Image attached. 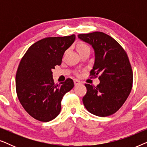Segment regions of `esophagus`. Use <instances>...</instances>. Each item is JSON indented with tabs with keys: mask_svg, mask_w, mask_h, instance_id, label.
I'll use <instances>...</instances> for the list:
<instances>
[{
	"mask_svg": "<svg viewBox=\"0 0 147 147\" xmlns=\"http://www.w3.org/2000/svg\"><path fill=\"white\" fill-rule=\"evenodd\" d=\"M81 84V82H80L79 80H74V84H75V86H78V85H80V84Z\"/></svg>",
	"mask_w": 147,
	"mask_h": 147,
	"instance_id": "obj_1",
	"label": "esophagus"
}]
</instances>
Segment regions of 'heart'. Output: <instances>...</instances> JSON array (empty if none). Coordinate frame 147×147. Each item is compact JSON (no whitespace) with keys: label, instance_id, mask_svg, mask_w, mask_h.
<instances>
[{"label":"heart","instance_id":"b5f03b06","mask_svg":"<svg viewBox=\"0 0 147 147\" xmlns=\"http://www.w3.org/2000/svg\"><path fill=\"white\" fill-rule=\"evenodd\" d=\"M86 49H90V48L86 44L84 43H79L76 45V49H77L78 53H80V52Z\"/></svg>","mask_w":147,"mask_h":147}]
</instances>
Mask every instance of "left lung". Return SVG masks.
Listing matches in <instances>:
<instances>
[{
  "label": "left lung",
  "instance_id": "1",
  "mask_svg": "<svg viewBox=\"0 0 147 147\" xmlns=\"http://www.w3.org/2000/svg\"><path fill=\"white\" fill-rule=\"evenodd\" d=\"M78 36L94 49L95 60L90 75H99L100 80L97 86L85 84L84 105L96 116L112 115L121 108L132 90L133 74L127 54L115 39L102 32Z\"/></svg>",
  "mask_w": 147,
  "mask_h": 147
}]
</instances>
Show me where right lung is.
<instances>
[{
    "instance_id": "1",
    "label": "right lung",
    "mask_w": 147,
    "mask_h": 147,
    "mask_svg": "<svg viewBox=\"0 0 147 147\" xmlns=\"http://www.w3.org/2000/svg\"><path fill=\"white\" fill-rule=\"evenodd\" d=\"M75 39V35L44 38L33 44L21 60L16 91L24 109L36 120L49 122L57 117L63 96L74 88L70 78L54 84L52 69L61 65L64 53Z\"/></svg>"
}]
</instances>
